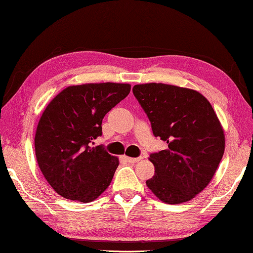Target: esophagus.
I'll use <instances>...</instances> for the list:
<instances>
[{
    "instance_id": "1",
    "label": "esophagus",
    "mask_w": 253,
    "mask_h": 253,
    "mask_svg": "<svg viewBox=\"0 0 253 253\" xmlns=\"http://www.w3.org/2000/svg\"><path fill=\"white\" fill-rule=\"evenodd\" d=\"M126 161L129 162V163H136V162H139L141 160L143 159L142 156H139V158H129V156H125Z\"/></svg>"
}]
</instances>
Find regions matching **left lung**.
Wrapping results in <instances>:
<instances>
[{
	"mask_svg": "<svg viewBox=\"0 0 253 253\" xmlns=\"http://www.w3.org/2000/svg\"><path fill=\"white\" fill-rule=\"evenodd\" d=\"M155 137L168 148L150 155L155 173L146 186L161 202L181 204L211 181L225 150V135L211 102L198 91L164 83L136 84Z\"/></svg>",
	"mask_w": 253,
	"mask_h": 253,
	"instance_id": "8db88e82",
	"label": "left lung"
}]
</instances>
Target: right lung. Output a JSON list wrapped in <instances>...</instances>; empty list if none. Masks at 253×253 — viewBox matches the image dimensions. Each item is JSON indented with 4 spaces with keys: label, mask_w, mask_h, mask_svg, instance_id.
Masks as SVG:
<instances>
[{
    "label": "right lung",
    "mask_w": 253,
    "mask_h": 253,
    "mask_svg": "<svg viewBox=\"0 0 253 253\" xmlns=\"http://www.w3.org/2000/svg\"><path fill=\"white\" fill-rule=\"evenodd\" d=\"M129 92L128 83H85L65 87L48 103L36 130V159L62 197L90 203L109 187L119 160L92 144L107 112Z\"/></svg>",
    "instance_id": "obj_1"
}]
</instances>
